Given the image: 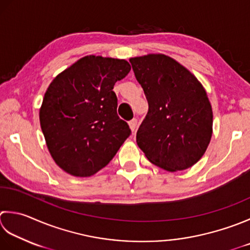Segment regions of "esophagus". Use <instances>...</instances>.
<instances>
[{"instance_id": "obj_1", "label": "esophagus", "mask_w": 250, "mask_h": 250, "mask_svg": "<svg viewBox=\"0 0 250 250\" xmlns=\"http://www.w3.org/2000/svg\"><path fill=\"white\" fill-rule=\"evenodd\" d=\"M129 125H130V129L132 130V132H134L136 126H138V120L136 119H132L131 121H129Z\"/></svg>"}]
</instances>
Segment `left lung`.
<instances>
[{
    "mask_svg": "<svg viewBox=\"0 0 250 250\" xmlns=\"http://www.w3.org/2000/svg\"><path fill=\"white\" fill-rule=\"evenodd\" d=\"M148 103L136 132L139 147L151 164L185 170L203 157L212 135V109L203 85L187 68L164 54L131 58Z\"/></svg>",
    "mask_w": 250,
    "mask_h": 250,
    "instance_id": "8db88e82",
    "label": "left lung"
}]
</instances>
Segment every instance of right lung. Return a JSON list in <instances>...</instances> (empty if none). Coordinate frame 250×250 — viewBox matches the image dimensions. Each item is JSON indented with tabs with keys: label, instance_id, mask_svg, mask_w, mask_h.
I'll list each match as a JSON object with an SVG mask.
<instances>
[{
	"label": "right lung",
	"instance_id": "add662e5",
	"mask_svg": "<svg viewBox=\"0 0 250 250\" xmlns=\"http://www.w3.org/2000/svg\"><path fill=\"white\" fill-rule=\"evenodd\" d=\"M125 60L85 56L60 73L44 94L40 125L53 159L67 173L91 177L109 164L131 130L117 114Z\"/></svg>",
	"mask_w": 250,
	"mask_h": 250
}]
</instances>
